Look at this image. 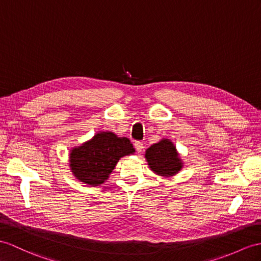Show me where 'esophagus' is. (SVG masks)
I'll return each mask as SVG.
<instances>
[{"label": "esophagus", "instance_id": "1", "mask_svg": "<svg viewBox=\"0 0 261 261\" xmlns=\"http://www.w3.org/2000/svg\"><path fill=\"white\" fill-rule=\"evenodd\" d=\"M135 148H136V151L137 152H142L143 151V148H144V144L141 143V142H135L134 144Z\"/></svg>", "mask_w": 261, "mask_h": 261}]
</instances>
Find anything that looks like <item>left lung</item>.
<instances>
[{
  "instance_id": "1",
  "label": "left lung",
  "mask_w": 261,
  "mask_h": 261,
  "mask_svg": "<svg viewBox=\"0 0 261 261\" xmlns=\"http://www.w3.org/2000/svg\"><path fill=\"white\" fill-rule=\"evenodd\" d=\"M145 158L152 173L164 178L175 176L184 167L180 154L168 138H163L146 149Z\"/></svg>"
}]
</instances>
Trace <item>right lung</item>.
Wrapping results in <instances>:
<instances>
[{
    "mask_svg": "<svg viewBox=\"0 0 261 261\" xmlns=\"http://www.w3.org/2000/svg\"><path fill=\"white\" fill-rule=\"evenodd\" d=\"M134 152L128 138L118 137L109 130L98 132L91 139L69 149L68 166L79 181L95 187L110 178L120 158Z\"/></svg>",
    "mask_w": 261,
    "mask_h": 261,
    "instance_id": "obj_1",
    "label": "right lung"
}]
</instances>
